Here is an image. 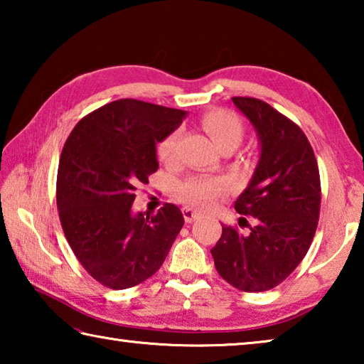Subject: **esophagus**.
Returning a JSON list of instances; mask_svg holds the SVG:
<instances>
[{"instance_id":"34e87169","label":"esophagus","mask_w":364,"mask_h":364,"mask_svg":"<svg viewBox=\"0 0 364 364\" xmlns=\"http://www.w3.org/2000/svg\"><path fill=\"white\" fill-rule=\"evenodd\" d=\"M183 217L186 223H193V221H196L197 218H200V213H197L196 210H193V208H189V207H183Z\"/></svg>"}]
</instances>
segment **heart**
Instances as JSON below:
<instances>
[{
	"label": "heart",
	"mask_w": 364,
	"mask_h": 364,
	"mask_svg": "<svg viewBox=\"0 0 364 364\" xmlns=\"http://www.w3.org/2000/svg\"><path fill=\"white\" fill-rule=\"evenodd\" d=\"M202 127L220 149L226 147L234 149L244 138L242 122L237 119V115L228 110H212L205 114L202 117ZM178 141H180V130L170 132L167 136L159 141L157 157L162 162L168 164L175 159ZM225 191L226 186L223 181L210 180V178H189L176 186V194L184 204L200 210L210 207L217 197L225 194Z\"/></svg>",
	"instance_id": "obj_1"
}]
</instances>
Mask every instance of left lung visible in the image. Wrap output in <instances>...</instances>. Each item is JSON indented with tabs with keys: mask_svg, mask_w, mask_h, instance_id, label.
<instances>
[{
	"mask_svg": "<svg viewBox=\"0 0 364 364\" xmlns=\"http://www.w3.org/2000/svg\"><path fill=\"white\" fill-rule=\"evenodd\" d=\"M231 101L260 141L254 176L234 202L237 213L254 217L255 226L245 234L223 226L210 252L226 282L244 292H263L281 284L310 249L321 207L319 170L299 125L255 97Z\"/></svg>",
	"mask_w": 364,
	"mask_h": 364,
	"instance_id": "obj_1",
	"label": "left lung"
}]
</instances>
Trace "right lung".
I'll use <instances>...</instances> for the list:
<instances>
[{
	"label": "right lung",
	"instance_id": "add662e5",
	"mask_svg": "<svg viewBox=\"0 0 364 364\" xmlns=\"http://www.w3.org/2000/svg\"><path fill=\"white\" fill-rule=\"evenodd\" d=\"M186 112L119 100L80 120L58 170V210L67 242L82 267L109 289L138 286L162 267L181 231L180 208L133 213L134 191L157 171L156 144Z\"/></svg>",
	"mask_w": 364,
	"mask_h": 364
}]
</instances>
